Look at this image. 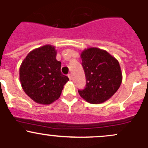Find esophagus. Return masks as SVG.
<instances>
[{"label":"esophagus","instance_id":"1","mask_svg":"<svg viewBox=\"0 0 148 148\" xmlns=\"http://www.w3.org/2000/svg\"><path fill=\"white\" fill-rule=\"evenodd\" d=\"M68 77H69V78L70 80L72 79V74H68Z\"/></svg>","mask_w":148,"mask_h":148}]
</instances>
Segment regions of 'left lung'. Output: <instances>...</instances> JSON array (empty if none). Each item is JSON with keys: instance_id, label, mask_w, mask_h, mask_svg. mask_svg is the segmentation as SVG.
<instances>
[{"instance_id": "1", "label": "left lung", "mask_w": 148, "mask_h": 148, "mask_svg": "<svg viewBox=\"0 0 148 148\" xmlns=\"http://www.w3.org/2000/svg\"><path fill=\"white\" fill-rule=\"evenodd\" d=\"M82 65L86 77V87L78 92L91 104L108 100L120 88L122 74L118 61L107 51L92 47L81 53Z\"/></svg>"}]
</instances>
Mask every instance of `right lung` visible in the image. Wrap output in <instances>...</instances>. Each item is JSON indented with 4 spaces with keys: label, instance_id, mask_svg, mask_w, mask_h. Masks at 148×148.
I'll list each match as a JSON object with an SVG mask.
<instances>
[{
    "label": "right lung",
    "instance_id": "right-lung-1",
    "mask_svg": "<svg viewBox=\"0 0 148 148\" xmlns=\"http://www.w3.org/2000/svg\"><path fill=\"white\" fill-rule=\"evenodd\" d=\"M54 46L45 45L31 51L19 69L25 93L36 102L50 104L58 99L69 78L61 72Z\"/></svg>",
    "mask_w": 148,
    "mask_h": 148
}]
</instances>
